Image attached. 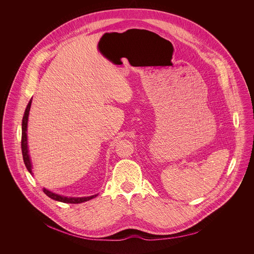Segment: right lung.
<instances>
[{"mask_svg":"<svg viewBox=\"0 0 254 254\" xmlns=\"http://www.w3.org/2000/svg\"><path fill=\"white\" fill-rule=\"evenodd\" d=\"M31 103H32V99L29 101L26 109L24 111V115L22 118V133H21V150H22V155H23V161L24 164L27 168V170L32 174V165H31V161H30V157H29V153H28V145H27V122H28V115H29V110L31 107ZM43 191L51 198L58 200V201H62V202H65V203H81L84 201H88L94 197H96L98 194H94L91 196H85V197H67L64 195H61L58 193H55L53 191H50L49 190L43 188Z\"/></svg>","mask_w":254,"mask_h":254,"instance_id":"1","label":"right lung"}]
</instances>
